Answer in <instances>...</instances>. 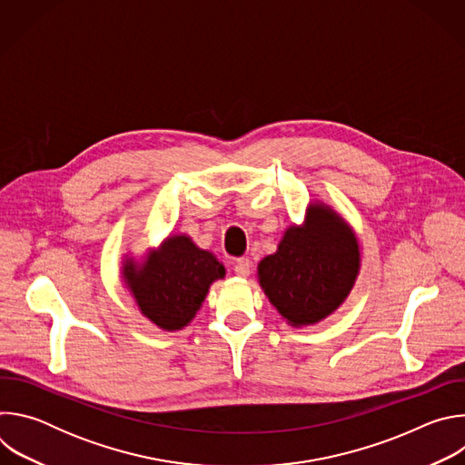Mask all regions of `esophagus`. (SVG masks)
<instances>
[{"label":"esophagus","instance_id":"esophagus-1","mask_svg":"<svg viewBox=\"0 0 465 465\" xmlns=\"http://www.w3.org/2000/svg\"><path fill=\"white\" fill-rule=\"evenodd\" d=\"M235 274L239 278H248L250 276V271H252V261L248 257H241L235 261V267H233Z\"/></svg>","mask_w":465,"mask_h":465}]
</instances>
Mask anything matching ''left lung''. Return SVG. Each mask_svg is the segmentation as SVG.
Returning a JSON list of instances; mask_svg holds the SVG:
<instances>
[{
  "mask_svg": "<svg viewBox=\"0 0 465 465\" xmlns=\"http://www.w3.org/2000/svg\"><path fill=\"white\" fill-rule=\"evenodd\" d=\"M361 272V244L350 223L322 201H311L303 224H291L278 250L257 264L269 302L292 327L333 314Z\"/></svg>",
  "mask_w": 465,
  "mask_h": 465,
  "instance_id": "left-lung-1",
  "label": "left lung"
}]
</instances>
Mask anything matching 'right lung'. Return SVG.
<instances>
[{"label": "right lung", "instance_id": "add662e5", "mask_svg": "<svg viewBox=\"0 0 465 465\" xmlns=\"http://www.w3.org/2000/svg\"><path fill=\"white\" fill-rule=\"evenodd\" d=\"M224 264L187 233H169L142 259L124 253L121 278L138 311L162 331H180L201 311Z\"/></svg>", "mask_w": 465, "mask_h": 465}]
</instances>
